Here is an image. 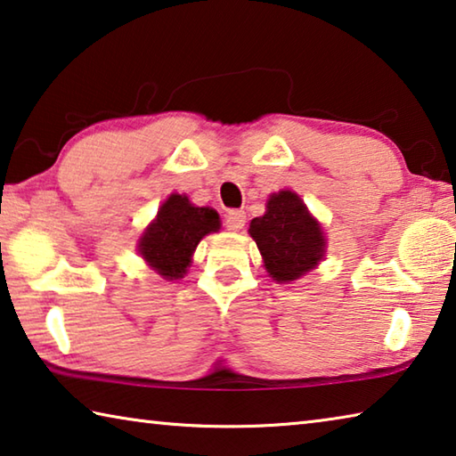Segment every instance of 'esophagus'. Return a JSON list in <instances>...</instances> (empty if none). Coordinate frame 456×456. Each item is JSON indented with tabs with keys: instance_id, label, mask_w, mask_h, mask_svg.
<instances>
[{
	"instance_id": "obj_1",
	"label": "esophagus",
	"mask_w": 456,
	"mask_h": 456,
	"mask_svg": "<svg viewBox=\"0 0 456 456\" xmlns=\"http://www.w3.org/2000/svg\"><path fill=\"white\" fill-rule=\"evenodd\" d=\"M245 225V213L243 211H229L225 215V227L229 231H241Z\"/></svg>"
}]
</instances>
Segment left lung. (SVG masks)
I'll use <instances>...</instances> for the list:
<instances>
[{
  "label": "left lung",
  "mask_w": 456,
  "mask_h": 456,
  "mask_svg": "<svg viewBox=\"0 0 456 456\" xmlns=\"http://www.w3.org/2000/svg\"><path fill=\"white\" fill-rule=\"evenodd\" d=\"M269 277L289 283L320 264L326 237L297 192L280 191L267 199V211L249 223Z\"/></svg>",
  "instance_id": "obj_1"
}]
</instances>
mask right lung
Segmentation results:
<instances>
[{"label":"right lung","instance_id":"add662e5","mask_svg":"<svg viewBox=\"0 0 456 456\" xmlns=\"http://www.w3.org/2000/svg\"><path fill=\"white\" fill-rule=\"evenodd\" d=\"M221 229L219 213L211 207H195L187 195L173 192L157 213L142 237L138 253L160 277L181 280L191 265L200 239Z\"/></svg>","mask_w":456,"mask_h":456}]
</instances>
